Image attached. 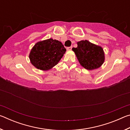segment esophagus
<instances>
[{
    "label": "esophagus",
    "mask_w": 130,
    "mask_h": 130,
    "mask_svg": "<svg viewBox=\"0 0 130 130\" xmlns=\"http://www.w3.org/2000/svg\"><path fill=\"white\" fill-rule=\"evenodd\" d=\"M72 46L67 47V51H70V50H72Z\"/></svg>",
    "instance_id": "34e87169"
}]
</instances>
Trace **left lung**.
Here are the masks:
<instances>
[{
  "mask_svg": "<svg viewBox=\"0 0 130 130\" xmlns=\"http://www.w3.org/2000/svg\"><path fill=\"white\" fill-rule=\"evenodd\" d=\"M77 47L72 48L80 64L89 70L100 68L104 62L105 54L100 46L87 40L77 42Z\"/></svg>",
  "mask_w": 130,
  "mask_h": 130,
  "instance_id": "left-lung-1",
  "label": "left lung"
}]
</instances>
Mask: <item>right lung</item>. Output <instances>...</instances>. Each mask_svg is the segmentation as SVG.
<instances>
[{
    "label": "right lung",
    "mask_w": 130,
    "mask_h": 130,
    "mask_svg": "<svg viewBox=\"0 0 130 130\" xmlns=\"http://www.w3.org/2000/svg\"><path fill=\"white\" fill-rule=\"evenodd\" d=\"M66 49L60 41L49 38L39 41L31 49L30 62L37 69L49 70L59 62Z\"/></svg>",
    "instance_id": "1"
}]
</instances>
